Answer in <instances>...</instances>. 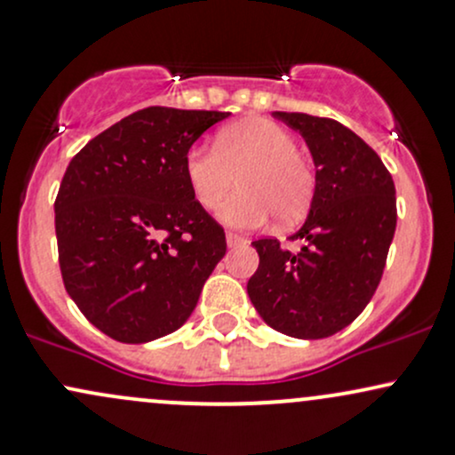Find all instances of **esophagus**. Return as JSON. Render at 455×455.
I'll return each instance as SVG.
<instances>
[{
  "mask_svg": "<svg viewBox=\"0 0 455 455\" xmlns=\"http://www.w3.org/2000/svg\"><path fill=\"white\" fill-rule=\"evenodd\" d=\"M226 238H228L229 247H236V245H243V243H247V238L241 236V234H236V232H228Z\"/></svg>",
  "mask_w": 455,
  "mask_h": 455,
  "instance_id": "esophagus-1",
  "label": "esophagus"
}]
</instances>
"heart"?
<instances>
[{
	"label": "heart",
	"instance_id": "heart-1",
	"mask_svg": "<svg viewBox=\"0 0 455 455\" xmlns=\"http://www.w3.org/2000/svg\"><path fill=\"white\" fill-rule=\"evenodd\" d=\"M184 175L204 210L221 206L238 178L241 190L219 212L234 228H258L271 214L282 226L297 223L316 190L315 169L295 134L271 119H243L219 132L212 149L190 148Z\"/></svg>",
	"mask_w": 455,
	"mask_h": 455
}]
</instances>
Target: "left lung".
Returning <instances> with one entry per match:
<instances>
[{"label":"left lung","instance_id":"1","mask_svg":"<svg viewBox=\"0 0 455 455\" xmlns=\"http://www.w3.org/2000/svg\"><path fill=\"white\" fill-rule=\"evenodd\" d=\"M299 132L316 167V190L304 228L251 245L260 265L247 292L258 315L292 339H325L347 327L379 286L397 226L388 169L369 145L334 119L275 112Z\"/></svg>","mask_w":455,"mask_h":455}]
</instances>
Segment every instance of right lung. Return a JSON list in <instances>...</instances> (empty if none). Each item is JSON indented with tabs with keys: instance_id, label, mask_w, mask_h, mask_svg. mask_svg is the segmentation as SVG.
I'll list each match as a JSON object with an SVG mask.
<instances>
[{
	"instance_id": "obj_1",
	"label": "right lung",
	"mask_w": 455,
	"mask_h": 455,
	"mask_svg": "<svg viewBox=\"0 0 455 455\" xmlns=\"http://www.w3.org/2000/svg\"><path fill=\"white\" fill-rule=\"evenodd\" d=\"M229 112L151 106L89 140L69 163L56 210L67 292L97 330L148 343L187 323L226 256V232L190 193V145Z\"/></svg>"
}]
</instances>
